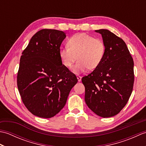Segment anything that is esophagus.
I'll return each mask as SVG.
<instances>
[{"label":"esophagus","instance_id":"esophagus-1","mask_svg":"<svg viewBox=\"0 0 146 146\" xmlns=\"http://www.w3.org/2000/svg\"><path fill=\"white\" fill-rule=\"evenodd\" d=\"M77 79H78V81L79 82H81V80H82V76H77Z\"/></svg>","mask_w":146,"mask_h":146}]
</instances>
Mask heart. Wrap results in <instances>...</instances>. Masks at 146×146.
Listing matches in <instances>:
<instances>
[{
    "instance_id": "b5f03b06",
    "label": "heart",
    "mask_w": 146,
    "mask_h": 146,
    "mask_svg": "<svg viewBox=\"0 0 146 146\" xmlns=\"http://www.w3.org/2000/svg\"><path fill=\"white\" fill-rule=\"evenodd\" d=\"M67 46L60 49L61 63L67 68H70L77 59L73 68L76 74L84 72L89 68H97L103 60L105 54V45L100 39L86 33H78L68 39Z\"/></svg>"
}]
</instances>
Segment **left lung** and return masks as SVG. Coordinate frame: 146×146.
I'll use <instances>...</instances> for the list:
<instances>
[{
  "instance_id": "1",
  "label": "left lung",
  "mask_w": 146,
  "mask_h": 146,
  "mask_svg": "<svg viewBox=\"0 0 146 146\" xmlns=\"http://www.w3.org/2000/svg\"><path fill=\"white\" fill-rule=\"evenodd\" d=\"M102 35L105 54L100 65L82 81L85 100L97 115L106 118L119 113L131 97L134 82V61L125 42L107 29Z\"/></svg>"
}]
</instances>
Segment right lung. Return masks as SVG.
I'll list each match as a JSON object with an SVG mask.
<instances>
[{"label":"right lung","mask_w":146,"mask_h":146,"mask_svg":"<svg viewBox=\"0 0 146 146\" xmlns=\"http://www.w3.org/2000/svg\"><path fill=\"white\" fill-rule=\"evenodd\" d=\"M65 38L61 31L41 29L22 52L17 88L25 107L36 116L51 118L60 112L78 82L60 58V46Z\"/></svg>","instance_id":"1"}]
</instances>
